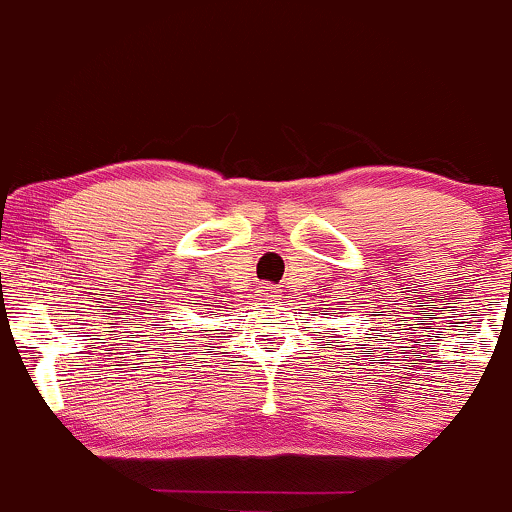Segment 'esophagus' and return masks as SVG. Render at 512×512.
<instances>
[{"label":"esophagus","instance_id":"esophagus-1","mask_svg":"<svg viewBox=\"0 0 512 512\" xmlns=\"http://www.w3.org/2000/svg\"><path fill=\"white\" fill-rule=\"evenodd\" d=\"M260 291H262V296L264 298H272L274 296V286H267V284H264V286H260Z\"/></svg>","mask_w":512,"mask_h":512}]
</instances>
